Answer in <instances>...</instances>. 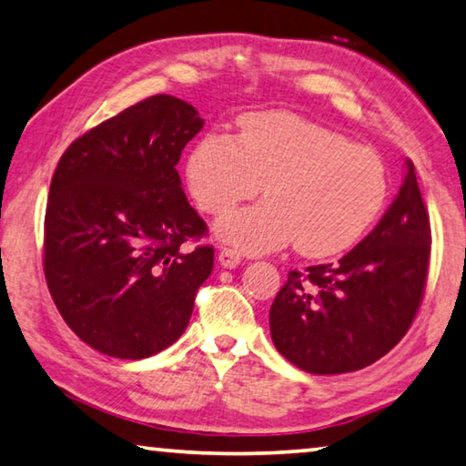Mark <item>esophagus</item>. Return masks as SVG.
Wrapping results in <instances>:
<instances>
[{"label": "esophagus", "instance_id": "34e87169", "mask_svg": "<svg viewBox=\"0 0 466 466\" xmlns=\"http://www.w3.org/2000/svg\"><path fill=\"white\" fill-rule=\"evenodd\" d=\"M240 259H242L240 250H236V248H221L219 250V257H218L219 265H221V268H226V269L238 268Z\"/></svg>", "mask_w": 466, "mask_h": 466}]
</instances>
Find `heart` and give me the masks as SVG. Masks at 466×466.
<instances>
[{
    "instance_id": "heart-1",
    "label": "heart",
    "mask_w": 466,
    "mask_h": 466,
    "mask_svg": "<svg viewBox=\"0 0 466 466\" xmlns=\"http://www.w3.org/2000/svg\"><path fill=\"white\" fill-rule=\"evenodd\" d=\"M198 209L221 216L261 190L268 198L216 224L224 242L263 253L294 238L305 257L354 245L388 195L386 166L371 147L288 112L248 114L238 135L209 132L187 157Z\"/></svg>"
}]
</instances>
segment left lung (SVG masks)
Masks as SVG:
<instances>
[{
    "label": "left lung",
    "instance_id": "1",
    "mask_svg": "<svg viewBox=\"0 0 466 466\" xmlns=\"http://www.w3.org/2000/svg\"><path fill=\"white\" fill-rule=\"evenodd\" d=\"M430 253V213L409 159L400 193L350 253L336 263L288 273L269 309L278 352L315 375L375 363L415 319Z\"/></svg>",
    "mask_w": 466,
    "mask_h": 466
}]
</instances>
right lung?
<instances>
[{
	"instance_id": "right-lung-1",
	"label": "right lung",
	"mask_w": 466,
	"mask_h": 466,
	"mask_svg": "<svg viewBox=\"0 0 466 466\" xmlns=\"http://www.w3.org/2000/svg\"><path fill=\"white\" fill-rule=\"evenodd\" d=\"M190 103L153 95L64 151L49 187L43 269L57 311L91 349L147 359L182 336L213 247L178 176L203 128Z\"/></svg>"
}]
</instances>
